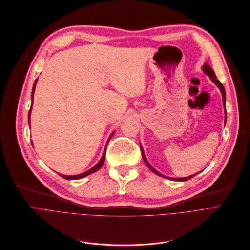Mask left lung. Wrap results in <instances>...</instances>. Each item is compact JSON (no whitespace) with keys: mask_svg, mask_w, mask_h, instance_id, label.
Masks as SVG:
<instances>
[{"mask_svg":"<svg viewBox=\"0 0 250 250\" xmlns=\"http://www.w3.org/2000/svg\"><path fill=\"white\" fill-rule=\"evenodd\" d=\"M203 70H204V72L211 78V80L212 81H214L215 82V84L217 85L218 87H219V89L221 90V93H222V97H223V104H224V107L226 106V101H225V89H224V86L222 85V83L217 79V77H216V75H215V73H214V71L212 70V68L210 67V66L208 65V64H205L204 66H203ZM225 120H226V116H225ZM142 156H143V159H144V161H145V163L146 164V166L147 167L151 169L154 173H156L157 175H159V176H161V177H164L162 174H160L158 171H156L151 165H149L148 163H147V161H146V157H145V155H144V152H143V149H142ZM197 175V174H196ZM195 175H193V176H190V177H187V178H177V179H174V180H176V181H187V180H190L191 178H193Z\"/></svg>","mask_w":250,"mask_h":250,"instance_id":"obj_1","label":"left lung"}]
</instances>
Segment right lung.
<instances>
[{
	"label": "right lung",
	"mask_w": 250,
	"mask_h": 250,
	"mask_svg": "<svg viewBox=\"0 0 250 250\" xmlns=\"http://www.w3.org/2000/svg\"><path fill=\"white\" fill-rule=\"evenodd\" d=\"M36 82H37V79H36V81L34 82V86H33V90H32V104H33V94H34V90H35V86H36ZM31 108H32V106H31ZM31 108H30V110H29V123H30V112H31ZM112 135H113V134H111L110 138L112 137ZM110 138L108 139V141H107V142H109ZM105 149H106V146H105ZM105 149H104V155H103L102 160L99 161V162L94 166V167H93V168H91L89 171H87V172H85V173H83V174H81V175H76V176H64V175H60V174H59V175H60L62 178L66 179V180H77V179L84 178V177H86V176L90 175L91 173L96 172L97 170L101 169V167H102V166H103V165H104V159H105Z\"/></svg>",
	"instance_id": "add662e5"
}]
</instances>
